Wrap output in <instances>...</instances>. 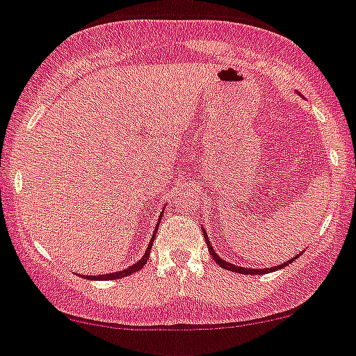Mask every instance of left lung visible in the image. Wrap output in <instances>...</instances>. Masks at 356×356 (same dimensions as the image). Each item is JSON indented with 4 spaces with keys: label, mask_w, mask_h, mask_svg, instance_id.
Masks as SVG:
<instances>
[{
    "label": "left lung",
    "mask_w": 356,
    "mask_h": 356,
    "mask_svg": "<svg viewBox=\"0 0 356 356\" xmlns=\"http://www.w3.org/2000/svg\"><path fill=\"white\" fill-rule=\"evenodd\" d=\"M203 235H204V238H207V245H208V249H209V254H211V257H213V259H215V263L218 264V266H222L223 269H228V271L244 273V275H263V273L275 271V269H282V268L288 266V264H290V263H293V261L297 259V257H300V256H302V252H300V254H297V256H295V257H291L290 261H286V263H282V264H278V266H273V268H268V269H250V268H241V266H235V264L228 263V261H225V259H222V257H220L218 254H216L215 250H213V245H211V242L208 241V235H207V230H204V227H203Z\"/></svg>",
    "instance_id": "left-lung-1"
}]
</instances>
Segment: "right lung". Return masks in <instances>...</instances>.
Wrapping results in <instances>:
<instances>
[{"mask_svg": "<svg viewBox=\"0 0 356 356\" xmlns=\"http://www.w3.org/2000/svg\"><path fill=\"white\" fill-rule=\"evenodd\" d=\"M162 215H163V211H162ZM160 220V218H159ZM159 225H160V222L156 223V228H159ZM156 228H155V234H153V237L149 238V244H148V249L145 250V254H143V257H141L140 261H138V263H134V264H131L129 268H126V269H122V271H115V273H107V275H99V276H85V275H81L83 276V278H88V280H118V278H124V276H128V275H131V273H136V271H140L141 268L145 266V264H147V261H148V257H149V250H152V245H153V241H155V235H156Z\"/></svg>", "mask_w": 356, "mask_h": 356, "instance_id": "right-lung-1", "label": "right lung"}]
</instances>
